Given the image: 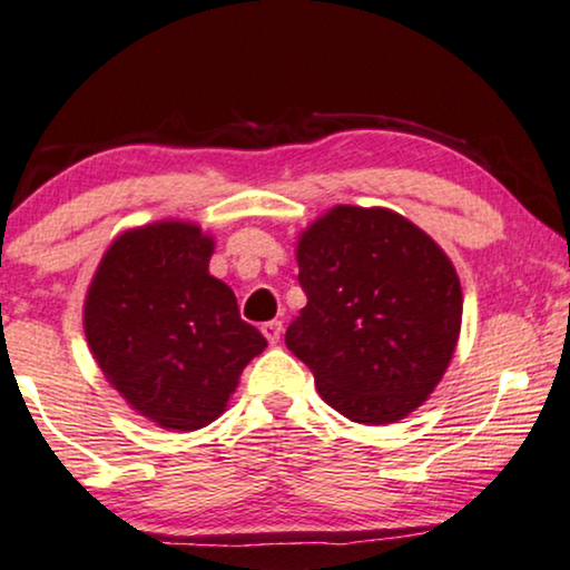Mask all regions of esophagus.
Masks as SVG:
<instances>
[{
    "label": "esophagus",
    "instance_id": "esophagus-1",
    "mask_svg": "<svg viewBox=\"0 0 570 570\" xmlns=\"http://www.w3.org/2000/svg\"><path fill=\"white\" fill-rule=\"evenodd\" d=\"M262 335L267 337L269 345H277L279 337H283V322H279V320L264 322V324H262Z\"/></svg>",
    "mask_w": 570,
    "mask_h": 570
}]
</instances>
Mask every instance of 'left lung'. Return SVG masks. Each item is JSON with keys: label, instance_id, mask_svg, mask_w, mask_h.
I'll return each mask as SVG.
<instances>
[{"label": "left lung", "instance_id": "obj_1", "mask_svg": "<svg viewBox=\"0 0 570 570\" xmlns=\"http://www.w3.org/2000/svg\"><path fill=\"white\" fill-rule=\"evenodd\" d=\"M306 306L285 345L322 401L393 424L438 387L461 330V283L442 248L390 209L335 206L298 243Z\"/></svg>", "mask_w": 570, "mask_h": 570}]
</instances>
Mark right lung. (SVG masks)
Masks as SVG:
<instances>
[{
	"mask_svg": "<svg viewBox=\"0 0 570 570\" xmlns=\"http://www.w3.org/2000/svg\"><path fill=\"white\" fill-rule=\"evenodd\" d=\"M212 238L159 222L117 238L86 298V337L115 390L165 430L194 432L225 411L267 348L235 293L209 275Z\"/></svg>",
	"mask_w": 570,
	"mask_h": 570,
	"instance_id": "obj_1",
	"label": "right lung"
}]
</instances>
